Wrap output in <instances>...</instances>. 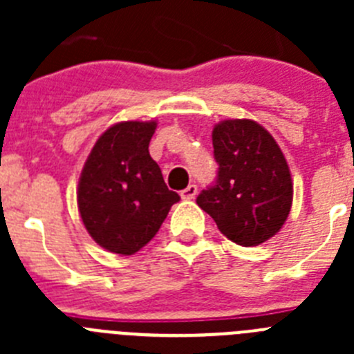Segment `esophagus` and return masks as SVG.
Instances as JSON below:
<instances>
[{
  "label": "esophagus",
  "mask_w": 354,
  "mask_h": 354,
  "mask_svg": "<svg viewBox=\"0 0 354 354\" xmlns=\"http://www.w3.org/2000/svg\"><path fill=\"white\" fill-rule=\"evenodd\" d=\"M196 192H198V189H196L195 184H189L186 189H183V192H180V198H183V200H193V198H195Z\"/></svg>",
  "instance_id": "1"
}]
</instances>
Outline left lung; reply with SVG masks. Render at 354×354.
<instances>
[{"label":"left lung","mask_w":354,"mask_h":354,"mask_svg":"<svg viewBox=\"0 0 354 354\" xmlns=\"http://www.w3.org/2000/svg\"><path fill=\"white\" fill-rule=\"evenodd\" d=\"M218 177L196 204L220 232L241 246H257L280 232L292 205V179L278 143L248 118L212 129Z\"/></svg>","instance_id":"obj_1"}]
</instances>
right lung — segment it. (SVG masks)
I'll list each match as a JSON object with an SVG mask.
<instances>
[{
	"instance_id": "add662e5",
	"label": "right lung",
	"mask_w": 354,
	"mask_h": 354,
	"mask_svg": "<svg viewBox=\"0 0 354 354\" xmlns=\"http://www.w3.org/2000/svg\"><path fill=\"white\" fill-rule=\"evenodd\" d=\"M154 120L118 122L99 136L81 171L77 209L84 228L108 252L133 255L158 234L180 196L150 158Z\"/></svg>"
}]
</instances>
